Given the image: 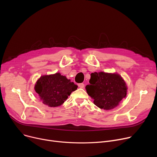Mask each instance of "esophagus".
<instances>
[{
  "label": "esophagus",
  "mask_w": 157,
  "mask_h": 157,
  "mask_svg": "<svg viewBox=\"0 0 157 157\" xmlns=\"http://www.w3.org/2000/svg\"><path fill=\"white\" fill-rule=\"evenodd\" d=\"M78 87H79V88H84L85 85H84L83 83H79V84L78 85Z\"/></svg>",
  "instance_id": "esophagus-1"
}]
</instances>
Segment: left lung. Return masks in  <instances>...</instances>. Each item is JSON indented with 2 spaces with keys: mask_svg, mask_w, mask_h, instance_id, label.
<instances>
[{
  "mask_svg": "<svg viewBox=\"0 0 157 157\" xmlns=\"http://www.w3.org/2000/svg\"><path fill=\"white\" fill-rule=\"evenodd\" d=\"M90 76V84L85 88L98 108L114 109L126 97L127 85L118 74L99 72L92 73Z\"/></svg>",
  "mask_w": 157,
  "mask_h": 157,
  "instance_id": "obj_1",
  "label": "left lung"
}]
</instances>
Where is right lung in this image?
Returning a JSON list of instances; mask_svg holds the SVG:
<instances>
[{"instance_id": "right-lung-1", "label": "right lung", "mask_w": 157, "mask_h": 157, "mask_svg": "<svg viewBox=\"0 0 157 157\" xmlns=\"http://www.w3.org/2000/svg\"><path fill=\"white\" fill-rule=\"evenodd\" d=\"M78 86L59 73L40 76L35 85V91L44 104L49 107L61 105Z\"/></svg>"}]
</instances>
